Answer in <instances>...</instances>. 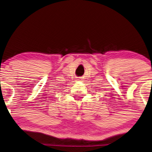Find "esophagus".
Returning a JSON list of instances; mask_svg holds the SVG:
<instances>
[{
  "label": "esophagus",
  "instance_id": "esophagus-1",
  "mask_svg": "<svg viewBox=\"0 0 152 152\" xmlns=\"http://www.w3.org/2000/svg\"><path fill=\"white\" fill-rule=\"evenodd\" d=\"M79 80H81L82 79V78H81V77H80V78H78Z\"/></svg>",
  "mask_w": 152,
  "mask_h": 152
}]
</instances>
